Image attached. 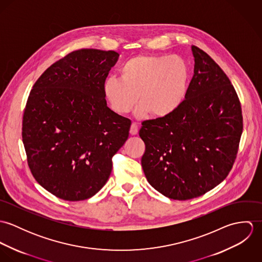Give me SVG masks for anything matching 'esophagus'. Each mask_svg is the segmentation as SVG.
I'll use <instances>...</instances> for the list:
<instances>
[{"instance_id":"obj_1","label":"esophagus","mask_w":262,"mask_h":262,"mask_svg":"<svg viewBox=\"0 0 262 262\" xmlns=\"http://www.w3.org/2000/svg\"><path fill=\"white\" fill-rule=\"evenodd\" d=\"M138 130H139V128H138L137 123L133 122V123L131 124V127H130V134H131V135H136V134L138 133Z\"/></svg>"}]
</instances>
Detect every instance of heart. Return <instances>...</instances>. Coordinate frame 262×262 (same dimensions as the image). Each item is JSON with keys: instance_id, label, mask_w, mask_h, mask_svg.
<instances>
[{"instance_id": "obj_1", "label": "heart", "mask_w": 262, "mask_h": 262, "mask_svg": "<svg viewBox=\"0 0 262 262\" xmlns=\"http://www.w3.org/2000/svg\"><path fill=\"white\" fill-rule=\"evenodd\" d=\"M189 69L179 55L140 54L123 63L120 78L109 76L103 94L110 108L128 113L140 102L136 114L163 118L176 112L187 96Z\"/></svg>"}]
</instances>
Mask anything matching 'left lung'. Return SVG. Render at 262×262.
Returning a JSON list of instances; mask_svg holds the SVG:
<instances>
[{
  "label": "left lung",
  "mask_w": 262,
  "mask_h": 262,
  "mask_svg": "<svg viewBox=\"0 0 262 262\" xmlns=\"http://www.w3.org/2000/svg\"><path fill=\"white\" fill-rule=\"evenodd\" d=\"M193 75L181 107L142 122L141 158L150 185L179 201L205 194L229 174L243 131L241 104L222 69L191 46Z\"/></svg>",
  "instance_id": "obj_1"
}]
</instances>
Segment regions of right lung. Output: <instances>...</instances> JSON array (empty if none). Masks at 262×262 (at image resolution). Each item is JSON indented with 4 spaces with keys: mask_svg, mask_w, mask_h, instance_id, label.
<instances>
[{
    "mask_svg": "<svg viewBox=\"0 0 262 262\" xmlns=\"http://www.w3.org/2000/svg\"><path fill=\"white\" fill-rule=\"evenodd\" d=\"M119 53L75 50L50 66L31 90L22 138L41 187L66 201L95 195L112 171V157L128 139L131 120L107 107L103 83Z\"/></svg>",
    "mask_w": 262,
    "mask_h": 262,
    "instance_id": "obj_1",
    "label": "right lung"
}]
</instances>
